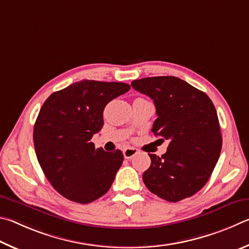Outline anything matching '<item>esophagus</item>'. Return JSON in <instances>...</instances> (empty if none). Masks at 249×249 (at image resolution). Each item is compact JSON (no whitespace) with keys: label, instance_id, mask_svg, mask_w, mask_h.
<instances>
[{"label":"esophagus","instance_id":"esophagus-1","mask_svg":"<svg viewBox=\"0 0 249 249\" xmlns=\"http://www.w3.org/2000/svg\"><path fill=\"white\" fill-rule=\"evenodd\" d=\"M139 153L138 149H134V147H127V149L124 150V159H132L133 156H136Z\"/></svg>","mask_w":249,"mask_h":249}]
</instances>
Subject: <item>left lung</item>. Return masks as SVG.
Listing matches in <instances>:
<instances>
[{"instance_id": "8db88e82", "label": "left lung", "mask_w": 249, "mask_h": 249, "mask_svg": "<svg viewBox=\"0 0 249 249\" xmlns=\"http://www.w3.org/2000/svg\"><path fill=\"white\" fill-rule=\"evenodd\" d=\"M134 89L153 99L158 118L152 131L168 140L166 153L150 154L143 181L151 193L177 202L207 184L222 149L215 107L209 96L175 76L136 80Z\"/></svg>"}]
</instances>
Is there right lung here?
<instances>
[{
	"mask_svg": "<svg viewBox=\"0 0 249 249\" xmlns=\"http://www.w3.org/2000/svg\"><path fill=\"white\" fill-rule=\"evenodd\" d=\"M130 85L84 80L54 91L43 103L34 127L35 151L52 187L71 201L89 203L107 193L124 162L120 150L95 149L106 105Z\"/></svg>",
	"mask_w": 249,
	"mask_h": 249,
	"instance_id": "right-lung-1",
	"label": "right lung"
}]
</instances>
